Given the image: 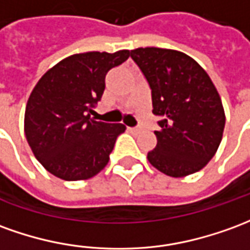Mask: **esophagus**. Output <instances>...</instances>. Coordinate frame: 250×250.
<instances>
[{
	"label": "esophagus",
	"mask_w": 250,
	"mask_h": 250,
	"mask_svg": "<svg viewBox=\"0 0 250 250\" xmlns=\"http://www.w3.org/2000/svg\"><path fill=\"white\" fill-rule=\"evenodd\" d=\"M128 130H130L131 132H138L139 128H138V127H128Z\"/></svg>",
	"instance_id": "esophagus-1"
}]
</instances>
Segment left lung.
Segmentation results:
<instances>
[{
    "instance_id": "8db88e82",
    "label": "left lung",
    "mask_w": 250,
    "mask_h": 250,
    "mask_svg": "<svg viewBox=\"0 0 250 250\" xmlns=\"http://www.w3.org/2000/svg\"><path fill=\"white\" fill-rule=\"evenodd\" d=\"M151 89L153 113L161 116L149 162L162 173L184 177L207 165L222 141L225 111L208 74L183 52L158 47L131 50Z\"/></svg>"
}]
</instances>
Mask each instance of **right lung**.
<instances>
[{"label": "right lung", "mask_w": 250, "mask_h": 250, "mask_svg": "<svg viewBox=\"0 0 250 250\" xmlns=\"http://www.w3.org/2000/svg\"><path fill=\"white\" fill-rule=\"evenodd\" d=\"M130 57L128 50L83 52L61 61L29 96L24 132L36 160L59 179L93 177L109 161L122 123L90 116L105 89V76Z\"/></svg>", "instance_id": "add662e5"}]
</instances>
